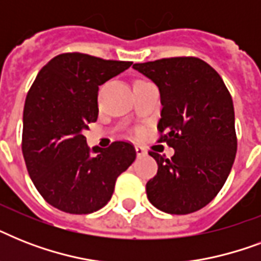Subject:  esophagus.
I'll list each match as a JSON object with an SVG mask.
<instances>
[{
  "mask_svg": "<svg viewBox=\"0 0 261 261\" xmlns=\"http://www.w3.org/2000/svg\"><path fill=\"white\" fill-rule=\"evenodd\" d=\"M135 151H137V155H138V157L146 155V150H145L141 145H135Z\"/></svg>",
  "mask_w": 261,
  "mask_h": 261,
  "instance_id": "1",
  "label": "esophagus"
}]
</instances>
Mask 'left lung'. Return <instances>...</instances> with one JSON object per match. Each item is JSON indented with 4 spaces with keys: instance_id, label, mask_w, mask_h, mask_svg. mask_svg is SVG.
<instances>
[{
    "instance_id": "1",
    "label": "left lung",
    "mask_w": 261,
    "mask_h": 261,
    "mask_svg": "<svg viewBox=\"0 0 261 261\" xmlns=\"http://www.w3.org/2000/svg\"><path fill=\"white\" fill-rule=\"evenodd\" d=\"M159 87V130L174 149L171 159L149 154L159 171L146 184L147 199L168 214H190L217 196L230 173L237 151L234 107L221 75L194 57L135 63Z\"/></svg>"
}]
</instances>
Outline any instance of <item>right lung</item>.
<instances>
[{"instance_id": "add662e5", "label": "right lung", "mask_w": 261, "mask_h": 261, "mask_svg": "<svg viewBox=\"0 0 261 261\" xmlns=\"http://www.w3.org/2000/svg\"><path fill=\"white\" fill-rule=\"evenodd\" d=\"M131 65L67 53L36 75L22 114V155L36 190L55 208L70 214L100 210L119 174L134 163L131 143L90 149L83 134L97 120L98 87Z\"/></svg>"}]
</instances>
